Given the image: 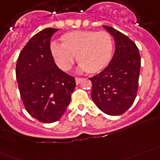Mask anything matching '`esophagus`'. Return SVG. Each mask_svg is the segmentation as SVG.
Instances as JSON below:
<instances>
[{
    "label": "esophagus",
    "instance_id": "obj_1",
    "mask_svg": "<svg viewBox=\"0 0 160 160\" xmlns=\"http://www.w3.org/2000/svg\"><path fill=\"white\" fill-rule=\"evenodd\" d=\"M82 78H75V81H76V83L77 84H79L80 83V82H81Z\"/></svg>",
    "mask_w": 160,
    "mask_h": 160
}]
</instances>
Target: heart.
I'll return each instance as SVG.
<instances>
[{
	"label": "heart",
	"mask_w": 160,
	"mask_h": 160,
	"mask_svg": "<svg viewBox=\"0 0 160 160\" xmlns=\"http://www.w3.org/2000/svg\"><path fill=\"white\" fill-rule=\"evenodd\" d=\"M62 45L52 43L51 51L58 66L62 71H68L74 62V56L79 65V71L98 73L109 64L113 52V42L108 32L101 31H72L60 38Z\"/></svg>",
	"instance_id": "obj_1"
}]
</instances>
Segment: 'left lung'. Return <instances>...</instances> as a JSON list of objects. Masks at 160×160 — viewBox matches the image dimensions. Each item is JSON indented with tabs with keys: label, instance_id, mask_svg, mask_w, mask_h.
Segmentation results:
<instances>
[{
	"label": "left lung",
	"instance_id": "1",
	"mask_svg": "<svg viewBox=\"0 0 160 160\" xmlns=\"http://www.w3.org/2000/svg\"><path fill=\"white\" fill-rule=\"evenodd\" d=\"M115 40V52L109 64L100 73L90 78L92 99L106 114L124 113L135 100L141 58L137 46L127 36L103 26Z\"/></svg>",
	"mask_w": 160,
	"mask_h": 160
}]
</instances>
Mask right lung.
<instances>
[{
	"label": "right lung",
	"mask_w": 160,
	"mask_h": 160,
	"mask_svg": "<svg viewBox=\"0 0 160 160\" xmlns=\"http://www.w3.org/2000/svg\"><path fill=\"white\" fill-rule=\"evenodd\" d=\"M58 30L46 28L33 36L20 52L16 67L25 108L45 123L60 119L76 87L75 78L58 68L51 52V38Z\"/></svg>",
	"instance_id": "right-lung-1"
}]
</instances>
